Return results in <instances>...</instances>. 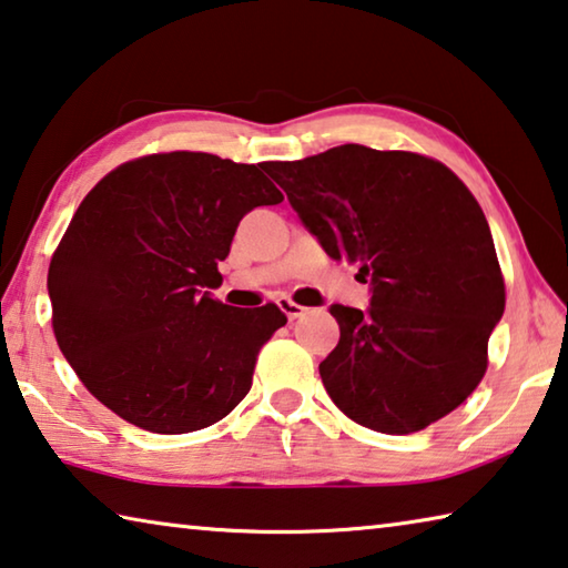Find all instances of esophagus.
I'll use <instances>...</instances> for the list:
<instances>
[{"mask_svg":"<svg viewBox=\"0 0 568 568\" xmlns=\"http://www.w3.org/2000/svg\"><path fill=\"white\" fill-rule=\"evenodd\" d=\"M277 308H281V311L285 313V316H287V318H291V321H295V318H301V316H303V313H305V311H308V308H303V305H298V303H295V301H291V298H285V295H283V298H277Z\"/></svg>","mask_w":568,"mask_h":568,"instance_id":"obj_1","label":"esophagus"}]
</instances>
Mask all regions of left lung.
Wrapping results in <instances>:
<instances>
[{
  "label": "left lung",
  "mask_w": 568,
  "mask_h": 568,
  "mask_svg": "<svg viewBox=\"0 0 568 568\" xmlns=\"http://www.w3.org/2000/svg\"><path fill=\"white\" fill-rule=\"evenodd\" d=\"M303 227L372 283L366 311L331 305L338 346L318 372L358 425L409 435L470 397L506 308L488 220L435 159L346 143L270 161Z\"/></svg>",
  "instance_id": "8db88e82"
}]
</instances>
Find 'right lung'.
Returning a JSON list of instances; mask_svg holds the SVG:
<instances>
[{
  "label": "right lung",
  "instance_id": "obj_1",
  "mask_svg": "<svg viewBox=\"0 0 568 568\" xmlns=\"http://www.w3.org/2000/svg\"><path fill=\"white\" fill-rule=\"evenodd\" d=\"M281 202L267 164L196 151L129 161L90 189L50 260L48 293L62 356L98 402L184 435L245 399L257 351L287 318L212 291L240 220Z\"/></svg>",
  "mask_w": 568,
  "mask_h": 568
}]
</instances>
